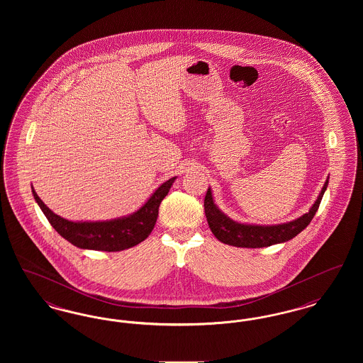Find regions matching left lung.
I'll list each match as a JSON object with an SVG mask.
<instances>
[{
	"instance_id": "left-lung-1",
	"label": "left lung",
	"mask_w": 363,
	"mask_h": 363,
	"mask_svg": "<svg viewBox=\"0 0 363 363\" xmlns=\"http://www.w3.org/2000/svg\"><path fill=\"white\" fill-rule=\"evenodd\" d=\"M328 186V179L325 181L321 193L318 194L315 203L311 211L293 222L277 225H242L231 220L228 216L216 207L212 199L211 189L207 190L204 199V209L207 216L208 225L212 234L223 243L237 246V247H265L275 243L290 241L298 235L303 228L311 223L313 216L315 215L320 203L323 200L324 191Z\"/></svg>"
}]
</instances>
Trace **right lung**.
<instances>
[{"instance_id": "obj_1", "label": "right lung", "mask_w": 363, "mask_h": 363, "mask_svg": "<svg viewBox=\"0 0 363 363\" xmlns=\"http://www.w3.org/2000/svg\"><path fill=\"white\" fill-rule=\"evenodd\" d=\"M175 177L163 182L148 201L129 216L106 222H70L58 215L39 199L33 188L35 201L55 231L80 249L120 252L144 241L155 227L159 206L167 196Z\"/></svg>"}]
</instances>
